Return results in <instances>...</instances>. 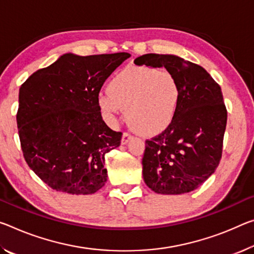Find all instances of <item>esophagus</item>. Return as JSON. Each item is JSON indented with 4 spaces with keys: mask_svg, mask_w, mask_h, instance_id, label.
<instances>
[{
    "mask_svg": "<svg viewBox=\"0 0 254 254\" xmlns=\"http://www.w3.org/2000/svg\"><path fill=\"white\" fill-rule=\"evenodd\" d=\"M131 139H132V135L130 133H127V132H124L122 135V140H121V143L127 144Z\"/></svg>",
    "mask_w": 254,
    "mask_h": 254,
    "instance_id": "1",
    "label": "esophagus"
}]
</instances>
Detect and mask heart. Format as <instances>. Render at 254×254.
Listing matches in <instances>:
<instances>
[{
	"mask_svg": "<svg viewBox=\"0 0 254 254\" xmlns=\"http://www.w3.org/2000/svg\"><path fill=\"white\" fill-rule=\"evenodd\" d=\"M181 88L174 75L146 65H131L118 72L108 91L98 96L99 111L115 122L123 110L130 127L142 135L166 130L178 114Z\"/></svg>",
	"mask_w": 254,
	"mask_h": 254,
	"instance_id": "b5f03b06",
	"label": "heart"
}]
</instances>
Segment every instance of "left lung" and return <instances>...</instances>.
<instances>
[{"mask_svg": "<svg viewBox=\"0 0 254 254\" xmlns=\"http://www.w3.org/2000/svg\"><path fill=\"white\" fill-rule=\"evenodd\" d=\"M160 67L181 88L178 114L163 133L146 141L144 183L159 194L198 189L220 162L227 111L219 84L202 66L171 54H144L138 65Z\"/></svg>", "mask_w": 254, "mask_h": 254, "instance_id": "obj_1", "label": "left lung"}]
</instances>
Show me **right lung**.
<instances>
[{"mask_svg":"<svg viewBox=\"0 0 254 254\" xmlns=\"http://www.w3.org/2000/svg\"><path fill=\"white\" fill-rule=\"evenodd\" d=\"M128 53L63 54L19 90L17 124L28 166L53 190L92 194L105 185V155L122 133L103 121L97 99Z\"/></svg>","mask_w":254,"mask_h":254,"instance_id":"obj_1","label":"right lung"}]
</instances>
